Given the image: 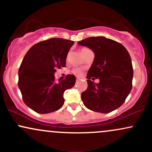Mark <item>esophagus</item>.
Masks as SVG:
<instances>
[{
  "label": "esophagus",
  "instance_id": "obj_1",
  "mask_svg": "<svg viewBox=\"0 0 152 152\" xmlns=\"http://www.w3.org/2000/svg\"><path fill=\"white\" fill-rule=\"evenodd\" d=\"M80 79V78H78V77H77V78H76V80H78H78H79Z\"/></svg>",
  "mask_w": 152,
  "mask_h": 152
}]
</instances>
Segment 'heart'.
I'll list each match as a JSON object with an SVG mask.
<instances>
[{"label": "heart", "mask_w": 152, "mask_h": 152, "mask_svg": "<svg viewBox=\"0 0 152 152\" xmlns=\"http://www.w3.org/2000/svg\"><path fill=\"white\" fill-rule=\"evenodd\" d=\"M89 50V49H88L87 48H82L81 49V53L82 55H83L85 52H86V50ZM74 74H76L77 75H81V71L80 70V69H75L74 70Z\"/></svg>", "instance_id": "obj_1"}]
</instances>
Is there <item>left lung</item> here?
<instances>
[{
    "instance_id": "left-lung-1",
    "label": "left lung",
    "mask_w": 152,
    "mask_h": 152,
    "mask_svg": "<svg viewBox=\"0 0 152 152\" xmlns=\"http://www.w3.org/2000/svg\"><path fill=\"white\" fill-rule=\"evenodd\" d=\"M78 43L95 54L86 76L88 88L81 94L83 104L104 114L118 109L132 88L134 71L129 52L120 43L102 36L87 38ZM92 77L99 78V83L92 82Z\"/></svg>"
}]
</instances>
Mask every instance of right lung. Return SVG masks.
I'll list each match as a JSON object with an SVG mask.
<instances>
[{
    "label": "right lung",
    "mask_w": 152,
    "mask_h": 152,
    "mask_svg": "<svg viewBox=\"0 0 152 152\" xmlns=\"http://www.w3.org/2000/svg\"><path fill=\"white\" fill-rule=\"evenodd\" d=\"M74 42L53 38L35 44L28 50L18 70V85L26 105L38 114L57 111L64 103V93L74 86L69 74L56 81L57 69L66 66L67 54Z\"/></svg>",
    "instance_id": "1"
}]
</instances>
